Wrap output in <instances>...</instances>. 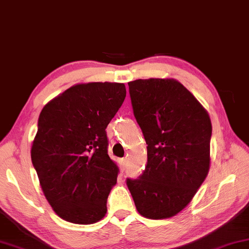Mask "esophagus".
<instances>
[{
    "label": "esophagus",
    "mask_w": 249,
    "mask_h": 249,
    "mask_svg": "<svg viewBox=\"0 0 249 249\" xmlns=\"http://www.w3.org/2000/svg\"><path fill=\"white\" fill-rule=\"evenodd\" d=\"M119 168H121V172H124V170H125V159L124 158L119 159Z\"/></svg>",
    "instance_id": "esophagus-1"
}]
</instances>
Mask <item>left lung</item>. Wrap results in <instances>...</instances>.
<instances>
[{
    "mask_svg": "<svg viewBox=\"0 0 249 249\" xmlns=\"http://www.w3.org/2000/svg\"><path fill=\"white\" fill-rule=\"evenodd\" d=\"M134 117L147 143L148 161L126 184L142 216L163 220L190 203L210 170L211 118L173 78L128 83Z\"/></svg>",
    "mask_w": 249,
    "mask_h": 249,
    "instance_id": "obj_1",
    "label": "left lung"
}]
</instances>
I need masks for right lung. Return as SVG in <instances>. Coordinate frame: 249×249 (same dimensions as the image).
Here are the masks:
<instances>
[{"instance_id": "right-lung-1", "label": "right lung", "mask_w": 249, "mask_h": 249, "mask_svg": "<svg viewBox=\"0 0 249 249\" xmlns=\"http://www.w3.org/2000/svg\"><path fill=\"white\" fill-rule=\"evenodd\" d=\"M126 97L123 83L76 84L48 102L38 117L32 163L55 214L93 224L107 213L118 167L108 155V124Z\"/></svg>"}]
</instances>
